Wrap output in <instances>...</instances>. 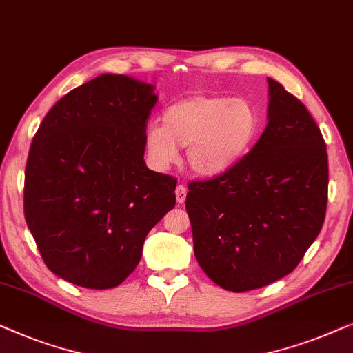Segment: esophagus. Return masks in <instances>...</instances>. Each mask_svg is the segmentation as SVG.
Listing matches in <instances>:
<instances>
[{
	"label": "esophagus",
	"mask_w": 353,
	"mask_h": 353,
	"mask_svg": "<svg viewBox=\"0 0 353 353\" xmlns=\"http://www.w3.org/2000/svg\"><path fill=\"white\" fill-rule=\"evenodd\" d=\"M176 198H177V203H181V205L185 201V198H187V187L185 185L176 187Z\"/></svg>",
	"instance_id": "esophagus-1"
}]
</instances>
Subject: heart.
<instances>
[{
    "label": "heart",
    "mask_w": 353,
    "mask_h": 353,
    "mask_svg": "<svg viewBox=\"0 0 353 353\" xmlns=\"http://www.w3.org/2000/svg\"><path fill=\"white\" fill-rule=\"evenodd\" d=\"M259 131L256 107L243 97L195 94L172 102L161 123L145 129L143 148L155 170L176 163L187 147V165L196 176L216 177L233 170L254 143Z\"/></svg>",
    "instance_id": "1"
}]
</instances>
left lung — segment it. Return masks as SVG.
Returning <instances> with one entry per match:
<instances>
[{"mask_svg": "<svg viewBox=\"0 0 353 353\" xmlns=\"http://www.w3.org/2000/svg\"><path fill=\"white\" fill-rule=\"evenodd\" d=\"M269 81L267 126L225 174L188 183L193 251L203 272L243 292L291 274L323 227L327 153L304 103Z\"/></svg>", "mask_w": 353, "mask_h": 353, "instance_id": "obj_1", "label": "left lung"}]
</instances>
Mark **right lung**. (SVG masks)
Instances as JSON below:
<instances>
[{
	"label": "right lung",
	"instance_id": "right-lung-1",
	"mask_svg": "<svg viewBox=\"0 0 353 353\" xmlns=\"http://www.w3.org/2000/svg\"><path fill=\"white\" fill-rule=\"evenodd\" d=\"M153 89L103 73L65 94L32 141L27 225L48 269L77 286L125 281L148 232L176 205V179L143 161Z\"/></svg>",
	"mask_w": 353,
	"mask_h": 353
}]
</instances>
